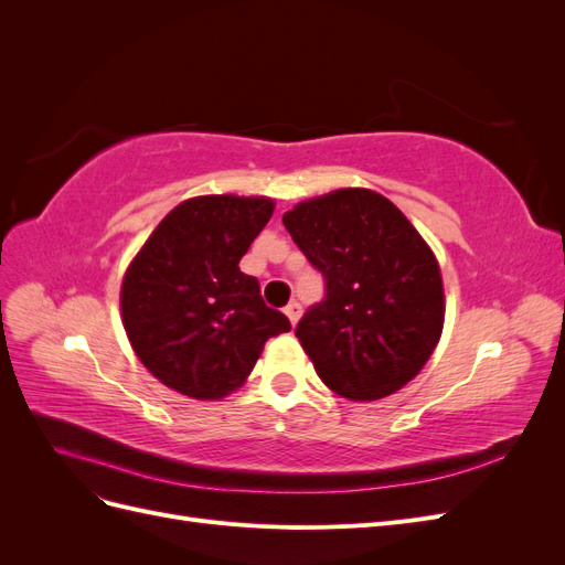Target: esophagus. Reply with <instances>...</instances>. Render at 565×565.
Instances as JSON below:
<instances>
[{
    "mask_svg": "<svg viewBox=\"0 0 565 565\" xmlns=\"http://www.w3.org/2000/svg\"><path fill=\"white\" fill-rule=\"evenodd\" d=\"M285 316L289 318V322L297 324L299 318H301V303H299V301H289V303L285 306Z\"/></svg>",
    "mask_w": 565,
    "mask_h": 565,
    "instance_id": "1",
    "label": "esophagus"
}]
</instances>
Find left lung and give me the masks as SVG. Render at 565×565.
Segmentation results:
<instances>
[{
    "mask_svg": "<svg viewBox=\"0 0 565 565\" xmlns=\"http://www.w3.org/2000/svg\"><path fill=\"white\" fill-rule=\"evenodd\" d=\"M282 224L324 278V299L295 330L324 386L377 401L417 377L446 297L436 256L405 214L367 188H341L299 202Z\"/></svg>",
    "mask_w": 565,
    "mask_h": 565,
    "instance_id": "obj_1",
    "label": "left lung"
}]
</instances>
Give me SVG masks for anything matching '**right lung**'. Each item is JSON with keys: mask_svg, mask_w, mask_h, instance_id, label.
I'll use <instances>...</instances> for the list:
<instances>
[{"mask_svg": "<svg viewBox=\"0 0 565 565\" xmlns=\"http://www.w3.org/2000/svg\"><path fill=\"white\" fill-rule=\"evenodd\" d=\"M268 198L202 195L181 202L129 264L119 306L139 361L198 401L228 396L270 337L289 332L241 259L273 214Z\"/></svg>", "mask_w": 565, "mask_h": 565, "instance_id": "right-lung-1", "label": "right lung"}]
</instances>
